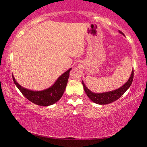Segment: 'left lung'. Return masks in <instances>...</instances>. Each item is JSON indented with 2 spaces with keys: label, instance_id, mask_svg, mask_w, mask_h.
Segmentation results:
<instances>
[{
  "label": "left lung",
  "instance_id": "1",
  "mask_svg": "<svg viewBox=\"0 0 147 147\" xmlns=\"http://www.w3.org/2000/svg\"><path fill=\"white\" fill-rule=\"evenodd\" d=\"M119 33L122 35H124L122 32L119 31ZM134 78V71L133 69L132 70L131 75H130L129 79L128 81L124 84L121 87L118 88L115 90H112L110 92H102V93H94L92 92L91 90H90L88 88L86 87L84 82L82 81V84H83L84 91H85L86 94H87L88 98L92 100L94 103L98 104H101V105H105V104H108L110 103H112L116 100H117L118 98H120L123 94L125 93V92L127 90L130 86H131L132 80H133Z\"/></svg>",
  "mask_w": 147,
  "mask_h": 147
}]
</instances>
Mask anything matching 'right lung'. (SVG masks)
<instances>
[{
  "label": "right lung",
  "mask_w": 147,
  "mask_h": 147,
  "mask_svg": "<svg viewBox=\"0 0 147 147\" xmlns=\"http://www.w3.org/2000/svg\"><path fill=\"white\" fill-rule=\"evenodd\" d=\"M71 68H70L61 76H60L51 87L41 91H33L22 87L16 81L13 75V79L18 89L29 101L38 106H48L59 101L63 96L67 86V80L69 76V71H71Z\"/></svg>",
  "instance_id": "1"
}]
</instances>
